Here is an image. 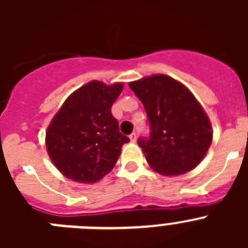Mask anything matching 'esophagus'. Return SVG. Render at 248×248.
Wrapping results in <instances>:
<instances>
[{"label": "esophagus", "mask_w": 248, "mask_h": 248, "mask_svg": "<svg viewBox=\"0 0 248 248\" xmlns=\"http://www.w3.org/2000/svg\"><path fill=\"white\" fill-rule=\"evenodd\" d=\"M129 139H130L131 143H135V141H137V134H135V133H131V134L129 135Z\"/></svg>", "instance_id": "1"}]
</instances>
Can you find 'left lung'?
Masks as SVG:
<instances>
[{
  "mask_svg": "<svg viewBox=\"0 0 248 248\" xmlns=\"http://www.w3.org/2000/svg\"><path fill=\"white\" fill-rule=\"evenodd\" d=\"M129 87L146 111L150 134L138 144L153 170L175 176L196 168L211 145L212 128L194 94L165 74L145 77Z\"/></svg>",
  "mask_w": 248,
  "mask_h": 248,
  "instance_id": "8db88e82",
  "label": "left lung"
}]
</instances>
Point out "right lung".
<instances>
[{
    "label": "right lung",
    "instance_id": "right-lung-1",
    "mask_svg": "<svg viewBox=\"0 0 248 248\" xmlns=\"http://www.w3.org/2000/svg\"><path fill=\"white\" fill-rule=\"evenodd\" d=\"M123 83L92 80L67 98L50 122L46 145L52 163L77 183H97L111 171L129 138L119 131L111 105Z\"/></svg>",
    "mask_w": 248,
    "mask_h": 248
}]
</instances>
